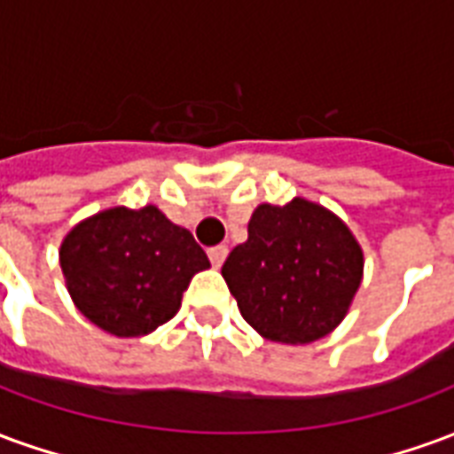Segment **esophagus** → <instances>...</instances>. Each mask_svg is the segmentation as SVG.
<instances>
[{"instance_id": "1", "label": "esophagus", "mask_w": 454, "mask_h": 454, "mask_svg": "<svg viewBox=\"0 0 454 454\" xmlns=\"http://www.w3.org/2000/svg\"><path fill=\"white\" fill-rule=\"evenodd\" d=\"M226 255H228L226 246H216V247H211V250H208V260H211V265H214V267L223 265Z\"/></svg>"}]
</instances>
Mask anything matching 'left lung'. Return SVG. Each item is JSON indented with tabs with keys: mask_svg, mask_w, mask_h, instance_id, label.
<instances>
[{
	"mask_svg": "<svg viewBox=\"0 0 454 454\" xmlns=\"http://www.w3.org/2000/svg\"><path fill=\"white\" fill-rule=\"evenodd\" d=\"M364 255L348 223L316 201L260 204L247 240L231 250L221 275L238 309L272 342L306 345L348 316Z\"/></svg>",
	"mask_w": 454,
	"mask_h": 454,
	"instance_id": "8db88e82",
	"label": "left lung"
}]
</instances>
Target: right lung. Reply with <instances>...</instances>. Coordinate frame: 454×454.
Here are the masks:
<instances>
[{"label":"right lung","mask_w":454,"mask_h":454,"mask_svg":"<svg viewBox=\"0 0 454 454\" xmlns=\"http://www.w3.org/2000/svg\"><path fill=\"white\" fill-rule=\"evenodd\" d=\"M65 286L84 318L116 338L168 324L207 253L158 207L104 208L60 243Z\"/></svg>","instance_id":"add662e5"}]
</instances>
